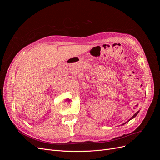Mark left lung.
Returning a JSON list of instances; mask_svg holds the SVG:
<instances>
[{"label":"left lung","mask_w":160,"mask_h":160,"mask_svg":"<svg viewBox=\"0 0 160 160\" xmlns=\"http://www.w3.org/2000/svg\"><path fill=\"white\" fill-rule=\"evenodd\" d=\"M139 111H138V112H136V113H135V114H134V115H133L132 116V118H131V119H129V121H130V120H131V119H132L134 118L135 117V116H136V115H137L138 114V113H139ZM129 121H128V122H129ZM127 123V122H125V123ZM125 123H123V124H125Z\"/></svg>","instance_id":"8db88e82"}]
</instances>
